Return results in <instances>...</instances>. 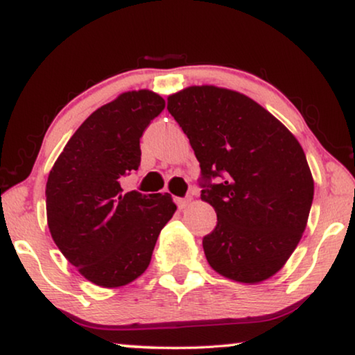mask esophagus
Segmentation results:
<instances>
[{"label":"esophagus","instance_id":"34e87169","mask_svg":"<svg viewBox=\"0 0 355 355\" xmlns=\"http://www.w3.org/2000/svg\"><path fill=\"white\" fill-rule=\"evenodd\" d=\"M191 198H175V204H177V207L180 209V210H183V209H187V207H189V205H191Z\"/></svg>","mask_w":355,"mask_h":355}]
</instances>
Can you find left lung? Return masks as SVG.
<instances>
[{
  "instance_id": "8db88e82",
  "label": "left lung",
  "mask_w": 355,
  "mask_h": 355,
  "mask_svg": "<svg viewBox=\"0 0 355 355\" xmlns=\"http://www.w3.org/2000/svg\"><path fill=\"white\" fill-rule=\"evenodd\" d=\"M167 110L200 164V199L216 211L204 237L214 271L242 284L279 272L303 236L314 178L296 137L247 95L189 86L167 97ZM211 176L224 178L210 185Z\"/></svg>"
}]
</instances>
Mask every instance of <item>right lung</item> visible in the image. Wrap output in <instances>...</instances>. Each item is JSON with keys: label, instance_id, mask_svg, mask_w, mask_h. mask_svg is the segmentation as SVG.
Returning <instances> with one entry per match:
<instances>
[{"label": "right lung", "instance_id": "add662e5", "mask_svg": "<svg viewBox=\"0 0 355 355\" xmlns=\"http://www.w3.org/2000/svg\"><path fill=\"white\" fill-rule=\"evenodd\" d=\"M166 107L159 94H119L71 135L46 183L47 226L81 276L103 288L134 282L150 266L159 232L175 214L168 193H124L140 166V137Z\"/></svg>", "mask_w": 355, "mask_h": 355}]
</instances>
